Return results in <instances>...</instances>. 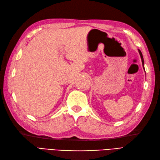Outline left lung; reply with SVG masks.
<instances>
[{"mask_svg":"<svg viewBox=\"0 0 160 160\" xmlns=\"http://www.w3.org/2000/svg\"><path fill=\"white\" fill-rule=\"evenodd\" d=\"M138 52H139V54L140 56H141V60H142V67L144 68V60H143V56H142V52H141V50L138 49Z\"/></svg>","mask_w":160,"mask_h":160,"instance_id":"left-lung-1","label":"left lung"}]
</instances>
